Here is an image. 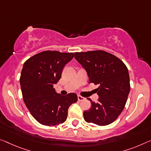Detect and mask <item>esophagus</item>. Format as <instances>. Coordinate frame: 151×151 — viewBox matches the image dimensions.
Wrapping results in <instances>:
<instances>
[{"mask_svg": "<svg viewBox=\"0 0 151 151\" xmlns=\"http://www.w3.org/2000/svg\"><path fill=\"white\" fill-rule=\"evenodd\" d=\"M85 97L81 96V95H78V101H83V100H85Z\"/></svg>", "mask_w": 151, "mask_h": 151, "instance_id": "34e87169", "label": "esophagus"}]
</instances>
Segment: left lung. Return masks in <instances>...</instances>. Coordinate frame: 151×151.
Masks as SVG:
<instances>
[{
	"label": "left lung",
	"instance_id": "obj_1",
	"mask_svg": "<svg viewBox=\"0 0 151 151\" xmlns=\"http://www.w3.org/2000/svg\"><path fill=\"white\" fill-rule=\"evenodd\" d=\"M75 58L87 71L89 82L99 85L98 101L83 112L85 120L106 126L118 118L125 107L130 89L128 70L120 59L104 50L75 52Z\"/></svg>",
	"mask_w": 151,
	"mask_h": 151
}]
</instances>
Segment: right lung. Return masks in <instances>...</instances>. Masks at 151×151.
Returning a JSON list of instances; mask_svg holds the SVG:
<instances>
[{
  "label": "right lung",
  "instance_id": "obj_1",
  "mask_svg": "<svg viewBox=\"0 0 151 151\" xmlns=\"http://www.w3.org/2000/svg\"><path fill=\"white\" fill-rule=\"evenodd\" d=\"M73 57L74 53L46 50L32 56L23 64L20 76L23 101L33 118L42 125L64 123L68 107L77 101L75 93L64 96L54 88L60 79L64 66Z\"/></svg>",
  "mask_w": 151,
  "mask_h": 151
}]
</instances>
